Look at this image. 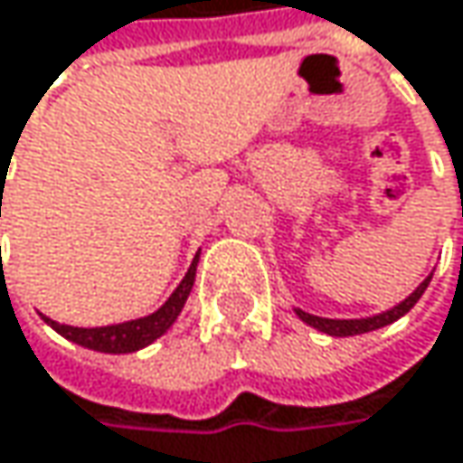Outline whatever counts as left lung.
Returning <instances> with one entry per match:
<instances>
[{
  "label": "left lung",
  "mask_w": 463,
  "mask_h": 463,
  "mask_svg": "<svg viewBox=\"0 0 463 463\" xmlns=\"http://www.w3.org/2000/svg\"><path fill=\"white\" fill-rule=\"evenodd\" d=\"M429 281H431V276H426V279L416 287V292L408 295L400 306H394V308H389V311H383V314H378V317H367V319H324V317L306 314V311H300V308H295V314H298L306 324H311L314 329L324 332V335H332V337H351V335L373 332V329H381V326H386V324H394L397 319H402V317L416 306L418 300H420V295L426 292Z\"/></svg>",
  "instance_id": "obj_1"
}]
</instances>
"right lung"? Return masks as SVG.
<instances>
[{
	"label": "right lung",
	"instance_id": "right-lung-1",
	"mask_svg": "<svg viewBox=\"0 0 463 463\" xmlns=\"http://www.w3.org/2000/svg\"><path fill=\"white\" fill-rule=\"evenodd\" d=\"M198 257L193 260L190 270L184 273V279L179 281V287L171 292V298L149 317H141V319H131V322L123 324H109V326H69V324H58L52 319H45L58 335H63L66 340L82 345V348H90V351H101V354H134L144 345L155 343L160 335H165L171 329V324L176 322V317L182 314L187 298H190V289L195 284V268H198Z\"/></svg>",
	"mask_w": 463,
	"mask_h": 463
}]
</instances>
